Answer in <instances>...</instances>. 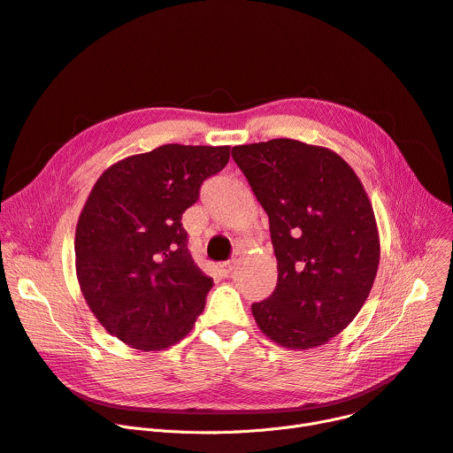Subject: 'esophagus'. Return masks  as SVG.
Returning a JSON list of instances; mask_svg holds the SVG:
<instances>
[{
    "mask_svg": "<svg viewBox=\"0 0 453 453\" xmlns=\"http://www.w3.org/2000/svg\"><path fill=\"white\" fill-rule=\"evenodd\" d=\"M234 269H235V261H225V263L219 265V273L225 278H228L234 273Z\"/></svg>",
    "mask_w": 453,
    "mask_h": 453,
    "instance_id": "1",
    "label": "esophagus"
}]
</instances>
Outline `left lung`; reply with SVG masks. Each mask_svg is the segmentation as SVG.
<instances>
[{
    "label": "left lung",
    "instance_id": "obj_1",
    "mask_svg": "<svg viewBox=\"0 0 453 453\" xmlns=\"http://www.w3.org/2000/svg\"><path fill=\"white\" fill-rule=\"evenodd\" d=\"M269 216L278 259L273 295L252 303L259 329L290 349L318 348L348 327L373 287L380 242L353 168L292 139L232 148Z\"/></svg>",
    "mask_w": 453,
    "mask_h": 453
}]
</instances>
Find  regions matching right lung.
<instances>
[{
    "instance_id": "obj_1",
    "label": "right lung",
    "mask_w": 453,
    "mask_h": 453,
    "mask_svg": "<svg viewBox=\"0 0 453 453\" xmlns=\"http://www.w3.org/2000/svg\"><path fill=\"white\" fill-rule=\"evenodd\" d=\"M228 146L165 144L105 170L74 234L82 295L110 334L141 351L188 334L211 288L192 259L182 214L221 172Z\"/></svg>"
}]
</instances>
